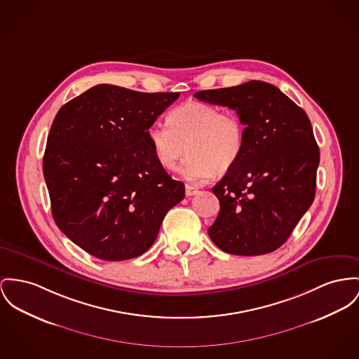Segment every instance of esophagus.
Masks as SVG:
<instances>
[{"label": "esophagus", "instance_id": "esophagus-1", "mask_svg": "<svg viewBox=\"0 0 359 359\" xmlns=\"http://www.w3.org/2000/svg\"><path fill=\"white\" fill-rule=\"evenodd\" d=\"M197 191H198V189H197V188H194V187H191V185H187V187H185V194H187L188 197L194 196Z\"/></svg>", "mask_w": 359, "mask_h": 359}]
</instances>
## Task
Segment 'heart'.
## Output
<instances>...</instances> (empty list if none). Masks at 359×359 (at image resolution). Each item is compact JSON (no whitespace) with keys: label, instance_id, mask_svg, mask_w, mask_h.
<instances>
[{"label":"heart","instance_id":"1","mask_svg":"<svg viewBox=\"0 0 359 359\" xmlns=\"http://www.w3.org/2000/svg\"><path fill=\"white\" fill-rule=\"evenodd\" d=\"M168 121H155L147 130L159 163L180 168L191 182H204L214 174H224L237 165L246 144V125L236 113H223L217 106L189 100L168 114Z\"/></svg>","mask_w":359,"mask_h":359}]
</instances>
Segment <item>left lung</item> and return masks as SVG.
I'll return each instance as SVG.
<instances>
[{
    "instance_id": "1",
    "label": "left lung",
    "mask_w": 359,
    "mask_h": 359,
    "mask_svg": "<svg viewBox=\"0 0 359 359\" xmlns=\"http://www.w3.org/2000/svg\"><path fill=\"white\" fill-rule=\"evenodd\" d=\"M194 96L236 110L246 125L242 156L212 188L220 211L210 238L237 256L276 250L314 200L320 151L311 121L279 88L259 80Z\"/></svg>"
}]
</instances>
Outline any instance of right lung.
Here are the masks:
<instances>
[{"instance_id": "add662e5", "label": "right lung", "mask_w": 359, "mask_h": 359, "mask_svg": "<svg viewBox=\"0 0 359 359\" xmlns=\"http://www.w3.org/2000/svg\"><path fill=\"white\" fill-rule=\"evenodd\" d=\"M180 93L147 94L99 84L64 104L43 156L58 229L96 259L147 252L185 185L159 163L147 130Z\"/></svg>"}]
</instances>
